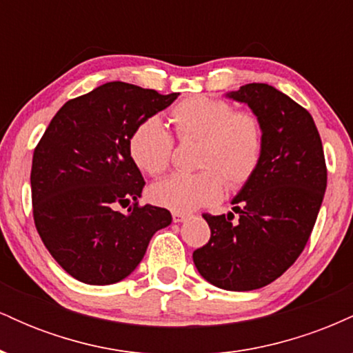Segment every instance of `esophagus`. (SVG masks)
I'll return each instance as SVG.
<instances>
[{"mask_svg":"<svg viewBox=\"0 0 353 353\" xmlns=\"http://www.w3.org/2000/svg\"><path fill=\"white\" fill-rule=\"evenodd\" d=\"M172 219H174V222H185L189 219V214H185V212H174L172 214Z\"/></svg>","mask_w":353,"mask_h":353,"instance_id":"1","label":"esophagus"}]
</instances>
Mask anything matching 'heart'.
I'll return each instance as SVG.
<instances>
[{"label": "heart", "instance_id": "b5f03b06", "mask_svg": "<svg viewBox=\"0 0 353 353\" xmlns=\"http://www.w3.org/2000/svg\"><path fill=\"white\" fill-rule=\"evenodd\" d=\"M171 121L181 141L201 139L197 165L204 171L174 174L149 189V199L174 212H190L244 185L262 154V128L252 112H236L228 101L197 96L177 104ZM172 136L159 117H148L129 137V156L141 171L159 176L169 168Z\"/></svg>", "mask_w": 353, "mask_h": 353}]
</instances>
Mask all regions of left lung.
<instances>
[{
    "label": "left lung",
    "instance_id": "obj_1",
    "mask_svg": "<svg viewBox=\"0 0 353 353\" xmlns=\"http://www.w3.org/2000/svg\"><path fill=\"white\" fill-rule=\"evenodd\" d=\"M224 96L259 119L262 154L230 201L238 219L204 214L210 239L192 259L209 283L245 292L269 285L302 254L325 194L327 169L314 119L289 96L264 83Z\"/></svg>",
    "mask_w": 353,
    "mask_h": 353
}]
</instances>
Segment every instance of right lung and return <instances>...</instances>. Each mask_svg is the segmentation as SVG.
Listing matches in <instances>:
<instances>
[{
  "label": "right lung",
  "instance_id": "right-lung-1",
  "mask_svg": "<svg viewBox=\"0 0 353 353\" xmlns=\"http://www.w3.org/2000/svg\"><path fill=\"white\" fill-rule=\"evenodd\" d=\"M179 92L111 81L68 101L52 117L31 168L34 224L68 274L109 285L134 272L149 241L168 228V209L137 208L144 177L129 156V137ZM135 202L128 213L117 205Z\"/></svg>",
  "mask_w": 353,
  "mask_h": 353
}]
</instances>
